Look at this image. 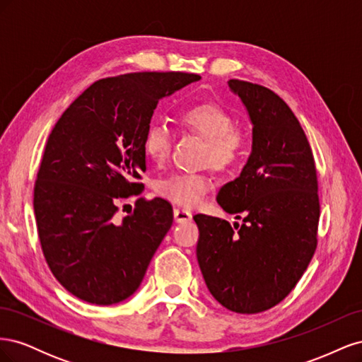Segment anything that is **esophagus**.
Segmentation results:
<instances>
[{
  "label": "esophagus",
  "instance_id": "esophagus-1",
  "mask_svg": "<svg viewBox=\"0 0 362 362\" xmlns=\"http://www.w3.org/2000/svg\"><path fill=\"white\" fill-rule=\"evenodd\" d=\"M173 216H175V222H187L192 218V213L189 210H185V208H175L173 210Z\"/></svg>",
  "mask_w": 362,
  "mask_h": 362
}]
</instances>
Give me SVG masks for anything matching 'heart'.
<instances>
[{"instance_id":"heart-1","label":"heart","mask_w":362,"mask_h":362,"mask_svg":"<svg viewBox=\"0 0 362 362\" xmlns=\"http://www.w3.org/2000/svg\"><path fill=\"white\" fill-rule=\"evenodd\" d=\"M180 120L194 134L206 140L205 161L218 172L234 170L242 166L250 151L249 131L234 124V115L213 101L196 103L184 108ZM172 131L163 122H152L144 137L145 154L156 163L169 157ZM211 189V180L205 173H173L158 184V193L182 206L198 205Z\"/></svg>"}]
</instances>
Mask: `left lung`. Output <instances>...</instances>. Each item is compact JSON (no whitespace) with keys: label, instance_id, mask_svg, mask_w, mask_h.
<instances>
[{"label":"left lung","instance_id":"8db88e82","mask_svg":"<svg viewBox=\"0 0 362 362\" xmlns=\"http://www.w3.org/2000/svg\"><path fill=\"white\" fill-rule=\"evenodd\" d=\"M252 120V154L217 202L243 223L196 214V257L214 299L240 314L290 294L317 247L320 202L313 151L286 101L264 86L229 80Z\"/></svg>","mask_w":362,"mask_h":362}]
</instances>
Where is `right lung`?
Segmentation results:
<instances>
[{
  "mask_svg": "<svg viewBox=\"0 0 362 362\" xmlns=\"http://www.w3.org/2000/svg\"><path fill=\"white\" fill-rule=\"evenodd\" d=\"M199 78L187 72L108 76L87 87L54 125L33 205L47 264L75 298L112 305L139 288L173 210L161 198H139L119 218L116 204L144 189V137L158 101Z\"/></svg>",
  "mask_w": 362,
  "mask_h": 362,
  "instance_id": "1",
  "label": "right lung"
}]
</instances>
